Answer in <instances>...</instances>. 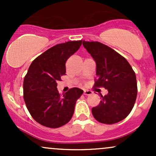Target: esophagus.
<instances>
[{
    "mask_svg": "<svg viewBox=\"0 0 156 156\" xmlns=\"http://www.w3.org/2000/svg\"><path fill=\"white\" fill-rule=\"evenodd\" d=\"M92 94V92L90 90H87V89H84L83 90V94L85 95H90Z\"/></svg>",
    "mask_w": 156,
    "mask_h": 156,
    "instance_id": "34e87169",
    "label": "esophagus"
}]
</instances>
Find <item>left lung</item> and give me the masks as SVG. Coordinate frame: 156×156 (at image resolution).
Returning <instances> with one entry per match:
<instances>
[{
	"mask_svg": "<svg viewBox=\"0 0 156 156\" xmlns=\"http://www.w3.org/2000/svg\"><path fill=\"white\" fill-rule=\"evenodd\" d=\"M83 47L96 62L94 87H104L108 93L92 109L96 120L114 124L131 112L137 96L136 74L122 55L99 42L83 41Z\"/></svg>",
	"mask_w": 156,
	"mask_h": 156,
	"instance_id": "8db88e82",
	"label": "left lung"
}]
</instances>
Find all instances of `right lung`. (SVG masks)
Returning <instances> with one entry per match:
<instances>
[{
  "label": "right lung",
  "instance_id": "obj_1",
  "mask_svg": "<svg viewBox=\"0 0 156 156\" xmlns=\"http://www.w3.org/2000/svg\"><path fill=\"white\" fill-rule=\"evenodd\" d=\"M81 44L82 40L56 44L36 58L28 68L23 81V97L31 117L39 124L56 128L72 118L83 91L74 87L60 95L57 82L66 75V61Z\"/></svg>",
  "mask_w": 156,
  "mask_h": 156
}]
</instances>
